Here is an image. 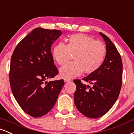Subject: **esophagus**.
<instances>
[{"label":"esophagus","mask_w":134,"mask_h":134,"mask_svg":"<svg viewBox=\"0 0 134 134\" xmlns=\"http://www.w3.org/2000/svg\"><path fill=\"white\" fill-rule=\"evenodd\" d=\"M64 81H65V82H68L71 81V80H70V79H68V78H64Z\"/></svg>","instance_id":"obj_1"}]
</instances>
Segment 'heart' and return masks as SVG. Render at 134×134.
Segmentation results:
<instances>
[{
  "label": "heart",
  "mask_w": 134,
  "mask_h": 134,
  "mask_svg": "<svg viewBox=\"0 0 134 134\" xmlns=\"http://www.w3.org/2000/svg\"><path fill=\"white\" fill-rule=\"evenodd\" d=\"M74 54V61L60 69L64 78H74L84 71L85 74L96 72L102 65L106 55V48L102 42L83 34H72L67 44L60 42L54 46L52 57L59 65L68 62L70 55Z\"/></svg>",
  "instance_id": "obj_1"
}]
</instances>
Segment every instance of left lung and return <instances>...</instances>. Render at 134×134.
<instances>
[{"mask_svg":"<svg viewBox=\"0 0 134 134\" xmlns=\"http://www.w3.org/2000/svg\"><path fill=\"white\" fill-rule=\"evenodd\" d=\"M106 44V55L102 65L94 73L82 80L92 84H83L80 80L76 85L74 102L79 111L85 117L97 119L104 115L115 104L122 82V62L117 48L109 37L100 32Z\"/></svg>","mask_w":134,"mask_h":134,"instance_id":"left-lung-1","label":"left lung"}]
</instances>
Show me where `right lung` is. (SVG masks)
I'll return each mask as SVG.
<instances>
[{
    "mask_svg": "<svg viewBox=\"0 0 134 134\" xmlns=\"http://www.w3.org/2000/svg\"><path fill=\"white\" fill-rule=\"evenodd\" d=\"M61 34L59 30L35 29L19 43L11 57L12 93L22 110L33 117L52 109L64 85L63 79L46 81L59 73L51 50Z\"/></svg>",
    "mask_w": 134,
    "mask_h": 134,
    "instance_id": "1",
    "label": "right lung"
}]
</instances>
